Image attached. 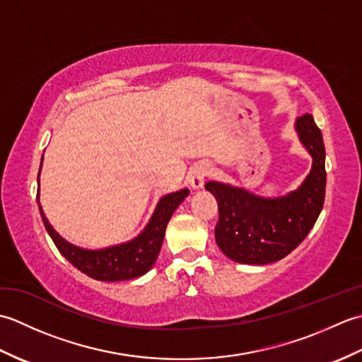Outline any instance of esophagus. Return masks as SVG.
I'll return each instance as SVG.
<instances>
[{
  "instance_id": "1",
  "label": "esophagus",
  "mask_w": 362,
  "mask_h": 362,
  "mask_svg": "<svg viewBox=\"0 0 362 362\" xmlns=\"http://www.w3.org/2000/svg\"><path fill=\"white\" fill-rule=\"evenodd\" d=\"M210 173H211L210 165H206V163L194 165L193 168L189 169V173H188L189 185L193 187V189L202 188L204 187V182L206 179V175H210Z\"/></svg>"
}]
</instances>
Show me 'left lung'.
Segmentation results:
<instances>
[{
	"mask_svg": "<svg viewBox=\"0 0 362 362\" xmlns=\"http://www.w3.org/2000/svg\"><path fill=\"white\" fill-rule=\"evenodd\" d=\"M298 141L313 158L311 171L294 191L264 197L243 187L206 182L216 197L219 221L214 238L226 257L243 264H269L284 258L316 224L325 201V146L310 113L294 122Z\"/></svg>",
	"mask_w": 362,
	"mask_h": 362,
	"instance_id": "left-lung-1",
	"label": "left lung"
}]
</instances>
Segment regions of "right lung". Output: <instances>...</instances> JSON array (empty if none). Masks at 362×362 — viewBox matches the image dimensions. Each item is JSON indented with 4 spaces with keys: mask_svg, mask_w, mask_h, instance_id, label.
I'll list each match as a JSON object with an SVG mask.
<instances>
[{
    "mask_svg": "<svg viewBox=\"0 0 362 362\" xmlns=\"http://www.w3.org/2000/svg\"><path fill=\"white\" fill-rule=\"evenodd\" d=\"M40 169H38V177H40ZM38 194H40V191L37 193V204L38 210H40L42 221L46 232L49 233L51 240L56 244L59 252L74 267H78L81 272L91 276V279L99 281H122L144 275L156 264L161 244H163L168 222L171 219L173 213L177 210V206L189 194V189L183 188L175 191V193H169L161 197L149 222L140 233L126 243L109 245V247L103 249L81 247V245H76L60 236L52 228L49 221L46 219Z\"/></svg>",
    "mask_w": 362,
    "mask_h": 362,
    "instance_id": "add662e5",
    "label": "right lung"
}]
</instances>
